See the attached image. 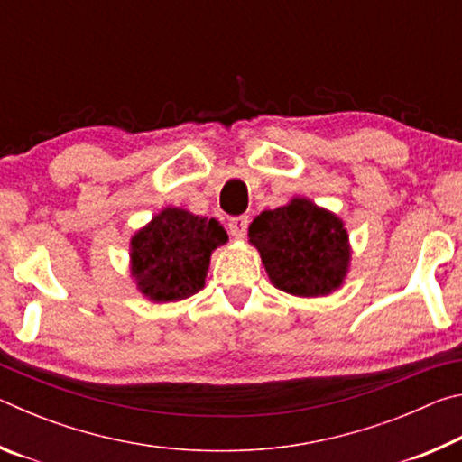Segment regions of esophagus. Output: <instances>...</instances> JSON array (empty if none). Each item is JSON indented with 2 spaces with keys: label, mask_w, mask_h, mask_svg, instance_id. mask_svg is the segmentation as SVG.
I'll return each mask as SVG.
<instances>
[{
  "label": "esophagus",
  "mask_w": 462,
  "mask_h": 462,
  "mask_svg": "<svg viewBox=\"0 0 462 462\" xmlns=\"http://www.w3.org/2000/svg\"><path fill=\"white\" fill-rule=\"evenodd\" d=\"M248 224H250L248 216H234V217H230V222H228L230 234H232V236H236V238H242L246 234V230H248Z\"/></svg>",
  "instance_id": "34e87169"
}]
</instances>
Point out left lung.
Segmentation results:
<instances>
[{
	"mask_svg": "<svg viewBox=\"0 0 462 462\" xmlns=\"http://www.w3.org/2000/svg\"><path fill=\"white\" fill-rule=\"evenodd\" d=\"M248 238L271 283L300 297L328 295L348 271V234L340 217L303 198L254 217Z\"/></svg>",
	"mask_w": 462,
	"mask_h": 462,
	"instance_id": "left-lung-1",
	"label": "left lung"
}]
</instances>
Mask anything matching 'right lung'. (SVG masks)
<instances>
[{
    "instance_id": "obj_1",
    "label": "right lung",
    "mask_w": 462,
    "mask_h": 462,
    "mask_svg": "<svg viewBox=\"0 0 462 462\" xmlns=\"http://www.w3.org/2000/svg\"><path fill=\"white\" fill-rule=\"evenodd\" d=\"M228 240L214 217L167 208L130 242L132 277L152 301H179L206 283L212 250Z\"/></svg>"
}]
</instances>
